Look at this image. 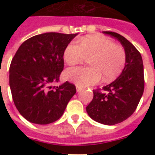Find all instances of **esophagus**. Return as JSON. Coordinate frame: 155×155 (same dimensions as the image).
<instances>
[{"mask_svg":"<svg viewBox=\"0 0 155 155\" xmlns=\"http://www.w3.org/2000/svg\"><path fill=\"white\" fill-rule=\"evenodd\" d=\"M76 89H77V92H79V91H81V88L80 86L76 85Z\"/></svg>","mask_w":155,"mask_h":155,"instance_id":"34e87169","label":"esophagus"}]
</instances>
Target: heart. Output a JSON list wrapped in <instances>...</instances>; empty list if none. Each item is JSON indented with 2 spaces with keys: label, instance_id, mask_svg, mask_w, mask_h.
Returning a JSON list of instances; mask_svg holds the SVG:
<instances>
[{
  "label": "heart",
  "instance_id": "obj_1",
  "mask_svg": "<svg viewBox=\"0 0 155 155\" xmlns=\"http://www.w3.org/2000/svg\"><path fill=\"white\" fill-rule=\"evenodd\" d=\"M68 45L64 59L68 65L78 64L91 57V67H76L66 70L65 78L78 86L86 87L102 81L109 83L122 73L126 63V52L120 45L101 35H89Z\"/></svg>",
  "mask_w": 155,
  "mask_h": 155
}]
</instances>
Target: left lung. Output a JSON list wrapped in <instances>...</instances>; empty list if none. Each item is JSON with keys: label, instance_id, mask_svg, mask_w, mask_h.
<instances>
[{"label": "left lung", "instance_id": "obj_1", "mask_svg": "<svg viewBox=\"0 0 155 155\" xmlns=\"http://www.w3.org/2000/svg\"><path fill=\"white\" fill-rule=\"evenodd\" d=\"M104 34L116 38L126 52L125 67L111 84L93 91V99L86 107L88 116L105 125H115L129 118L136 110L144 89L142 57L136 47L125 37L113 31Z\"/></svg>", "mask_w": 155, "mask_h": 155}]
</instances>
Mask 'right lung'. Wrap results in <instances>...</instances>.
I'll return each instance as SVG.
<instances>
[{
  "label": "right lung",
  "instance_id": "1",
  "mask_svg": "<svg viewBox=\"0 0 155 155\" xmlns=\"http://www.w3.org/2000/svg\"><path fill=\"white\" fill-rule=\"evenodd\" d=\"M76 34L46 32L25 41L9 69L12 98L20 114L30 123L45 125L57 121L76 93L75 85L60 81L64 53Z\"/></svg>",
  "mask_w": 155,
  "mask_h": 155
}]
</instances>
